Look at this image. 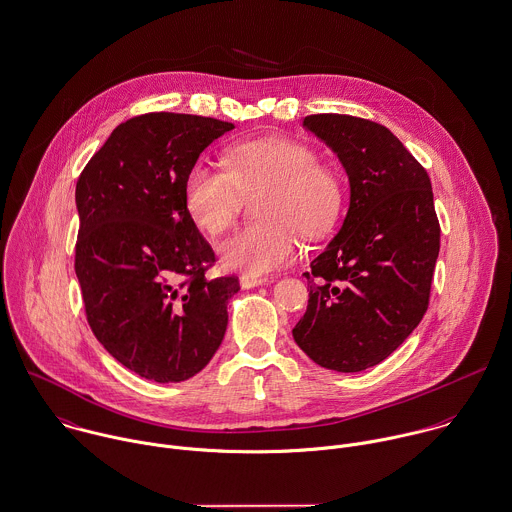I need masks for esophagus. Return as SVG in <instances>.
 <instances>
[{
  "label": "esophagus",
  "instance_id": "esophagus-1",
  "mask_svg": "<svg viewBox=\"0 0 512 512\" xmlns=\"http://www.w3.org/2000/svg\"><path fill=\"white\" fill-rule=\"evenodd\" d=\"M239 283H241L243 289H253V287H259V285H265L267 279L265 277H255V275H241Z\"/></svg>",
  "mask_w": 512,
  "mask_h": 512
}]
</instances>
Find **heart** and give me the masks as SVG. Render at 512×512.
Returning <instances> with one entry per match:
<instances>
[{
	"label": "heart",
	"instance_id": "1",
	"mask_svg": "<svg viewBox=\"0 0 512 512\" xmlns=\"http://www.w3.org/2000/svg\"><path fill=\"white\" fill-rule=\"evenodd\" d=\"M229 168L198 160L184 180L192 221L209 235L223 233L237 217L243 194L267 188L259 215L219 245L221 263L247 275L271 273L295 259L305 235L328 231L340 215L344 190L336 172L293 138H259L231 146Z\"/></svg>",
	"mask_w": 512,
	"mask_h": 512
}]
</instances>
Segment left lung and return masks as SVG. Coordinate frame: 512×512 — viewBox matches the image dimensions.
Returning a JSON list of instances; mask_svg holds the SVG:
<instances>
[{
  "label": "left lung",
  "mask_w": 512,
  "mask_h": 512,
  "mask_svg": "<svg viewBox=\"0 0 512 512\" xmlns=\"http://www.w3.org/2000/svg\"><path fill=\"white\" fill-rule=\"evenodd\" d=\"M303 126L340 160L350 204L340 231L310 263L314 285L295 342L334 372L386 360L421 322L439 221L423 166L382 124L348 114H310Z\"/></svg>",
  "instance_id": "1"
}]
</instances>
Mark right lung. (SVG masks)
<instances>
[{"mask_svg":"<svg viewBox=\"0 0 512 512\" xmlns=\"http://www.w3.org/2000/svg\"><path fill=\"white\" fill-rule=\"evenodd\" d=\"M231 128L196 114L134 116L77 182L75 271L87 320L112 358L158 384L204 370L239 291L235 277L205 279L215 255L184 202L188 170Z\"/></svg>","mask_w":512,"mask_h":512,"instance_id":"obj_1","label":"right lung"}]
</instances>
